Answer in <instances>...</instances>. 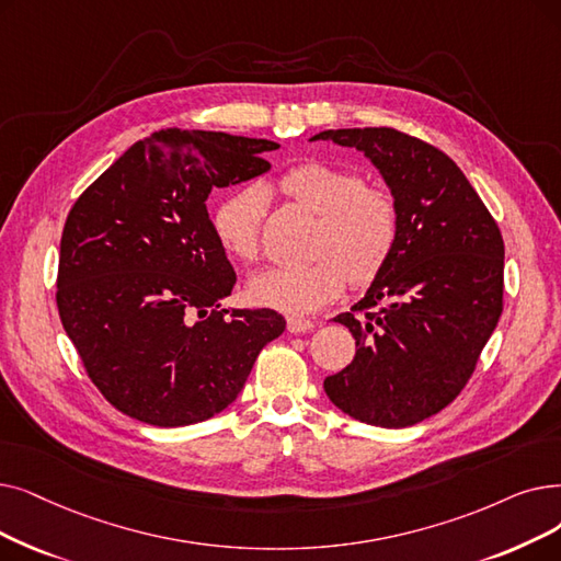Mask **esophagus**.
I'll use <instances>...</instances> for the list:
<instances>
[{"instance_id": "1", "label": "esophagus", "mask_w": 561, "mask_h": 561, "mask_svg": "<svg viewBox=\"0 0 561 561\" xmlns=\"http://www.w3.org/2000/svg\"><path fill=\"white\" fill-rule=\"evenodd\" d=\"M286 328H288V332L300 334V332H309V330H313V323H311V321H307V319H294V316H290V319L286 321Z\"/></svg>"}]
</instances>
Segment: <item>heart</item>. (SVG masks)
I'll list each match as a JSON object with an SVG mask.
<instances>
[{
	"instance_id": "obj_1",
	"label": "heart",
	"mask_w": 561,
	"mask_h": 561,
	"mask_svg": "<svg viewBox=\"0 0 561 561\" xmlns=\"http://www.w3.org/2000/svg\"><path fill=\"white\" fill-rule=\"evenodd\" d=\"M279 190L319 215L311 261L271 267L248 282V298L284 313H311L336 300L346 286L371 284L399 240V206L382 187L364 185L351 169L309 160L290 167ZM267 192L252 183L240 187L215 210V233L236 259L252 263L261 254V227Z\"/></svg>"
}]
</instances>
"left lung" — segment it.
I'll use <instances>...</instances> for the list:
<instances>
[{
	"instance_id": "obj_1",
	"label": "left lung",
	"mask_w": 561,
	"mask_h": 561,
	"mask_svg": "<svg viewBox=\"0 0 561 561\" xmlns=\"http://www.w3.org/2000/svg\"><path fill=\"white\" fill-rule=\"evenodd\" d=\"M357 149L399 206V240L351 311L355 357L328 376L330 401L382 428L417 424L449 405L491 339L504 290V242L479 194L435 146L394 128L313 135Z\"/></svg>"
}]
</instances>
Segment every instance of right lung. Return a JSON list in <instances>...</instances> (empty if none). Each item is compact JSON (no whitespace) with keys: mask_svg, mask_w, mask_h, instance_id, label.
Wrapping results in <instances>:
<instances>
[{"mask_svg":"<svg viewBox=\"0 0 561 561\" xmlns=\"http://www.w3.org/2000/svg\"><path fill=\"white\" fill-rule=\"evenodd\" d=\"M277 141L167 128L121 156L70 208L57 307L101 394L151 426L210 420L236 401L286 321L222 309L236 273L206 199L271 172Z\"/></svg>","mask_w":561,"mask_h":561,"instance_id":"right-lung-1","label":"right lung"}]
</instances>
